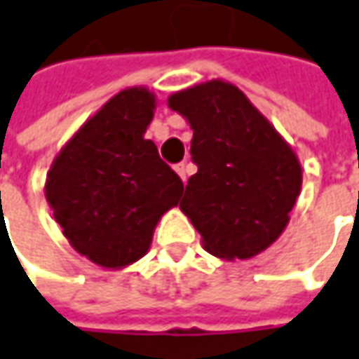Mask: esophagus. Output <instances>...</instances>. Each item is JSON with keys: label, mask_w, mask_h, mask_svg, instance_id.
I'll return each instance as SVG.
<instances>
[{"label": "esophagus", "mask_w": 359, "mask_h": 359, "mask_svg": "<svg viewBox=\"0 0 359 359\" xmlns=\"http://www.w3.org/2000/svg\"><path fill=\"white\" fill-rule=\"evenodd\" d=\"M175 170H177V175H179L180 179H182V182H187V175H189V165L180 163V165H177V167H175Z\"/></svg>", "instance_id": "1"}]
</instances>
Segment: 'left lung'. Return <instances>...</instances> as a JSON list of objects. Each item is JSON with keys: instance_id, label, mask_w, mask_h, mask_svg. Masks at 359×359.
<instances>
[{"instance_id": "obj_1", "label": "left lung", "mask_w": 359, "mask_h": 359, "mask_svg": "<svg viewBox=\"0 0 359 359\" xmlns=\"http://www.w3.org/2000/svg\"><path fill=\"white\" fill-rule=\"evenodd\" d=\"M189 121V179L180 210L203 236L204 248L224 260H246L284 232L302 189L296 153L238 87L206 81L168 97Z\"/></svg>"}]
</instances>
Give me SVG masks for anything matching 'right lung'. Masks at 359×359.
Segmentation results:
<instances>
[{
	"instance_id": "right-lung-1",
	"label": "right lung",
	"mask_w": 359,
	"mask_h": 359,
	"mask_svg": "<svg viewBox=\"0 0 359 359\" xmlns=\"http://www.w3.org/2000/svg\"><path fill=\"white\" fill-rule=\"evenodd\" d=\"M155 95L130 87L109 99L55 156L45 198L69 244L103 268L142 258L156 222L179 204L182 180L144 139Z\"/></svg>"
}]
</instances>
